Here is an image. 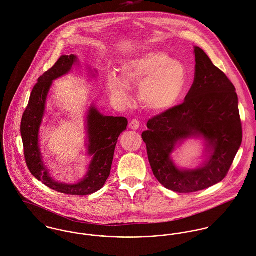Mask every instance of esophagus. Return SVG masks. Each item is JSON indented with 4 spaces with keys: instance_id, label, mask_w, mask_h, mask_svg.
<instances>
[{
    "instance_id": "esophagus-1",
    "label": "esophagus",
    "mask_w": 256,
    "mask_h": 256,
    "mask_svg": "<svg viewBox=\"0 0 256 256\" xmlns=\"http://www.w3.org/2000/svg\"><path fill=\"white\" fill-rule=\"evenodd\" d=\"M140 126V122L138 118H134L130 124V128L132 130H138Z\"/></svg>"
}]
</instances>
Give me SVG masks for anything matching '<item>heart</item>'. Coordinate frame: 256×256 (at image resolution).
I'll return each mask as SVG.
<instances>
[{"label": "heart", "mask_w": 256, "mask_h": 256, "mask_svg": "<svg viewBox=\"0 0 256 256\" xmlns=\"http://www.w3.org/2000/svg\"><path fill=\"white\" fill-rule=\"evenodd\" d=\"M122 78L109 74L106 87L120 104L130 100V87H140L142 104L152 111H166L184 95L188 82L186 66L164 52H150L124 62L120 66Z\"/></svg>", "instance_id": "heart-1"}]
</instances>
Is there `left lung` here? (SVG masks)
I'll return each instance as SVG.
<instances>
[{
  "label": "left lung",
  "instance_id": "8db88e82",
  "mask_svg": "<svg viewBox=\"0 0 256 256\" xmlns=\"http://www.w3.org/2000/svg\"><path fill=\"white\" fill-rule=\"evenodd\" d=\"M194 82L184 102L150 118L142 134L154 176L166 188L180 194L208 188L225 178L242 140L236 88L205 52L194 48ZM203 136L214 152L206 166L178 170L170 155L175 144Z\"/></svg>",
  "mask_w": 256,
  "mask_h": 256
}]
</instances>
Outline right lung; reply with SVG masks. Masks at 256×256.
I'll return each mask as SVG.
<instances>
[{
  "label": "right lung",
  "instance_id": "add662e5",
  "mask_svg": "<svg viewBox=\"0 0 256 256\" xmlns=\"http://www.w3.org/2000/svg\"><path fill=\"white\" fill-rule=\"evenodd\" d=\"M76 60V57L74 55L60 56L57 62L38 78L22 114L20 134L28 168L38 180L60 194L87 196L101 190L110 176L118 138L126 128L128 120L124 116H103L91 107L87 116V132L88 154L93 155V159L86 178L76 184H64L50 178L41 158L38 132L53 80L68 74Z\"/></svg>",
  "mask_w": 256,
  "mask_h": 256
}]
</instances>
